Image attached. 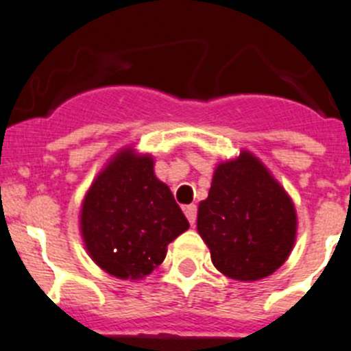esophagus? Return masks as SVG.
<instances>
[{
    "mask_svg": "<svg viewBox=\"0 0 351 351\" xmlns=\"http://www.w3.org/2000/svg\"><path fill=\"white\" fill-rule=\"evenodd\" d=\"M183 210H185V216H186V219H189V223L192 224H195V221H197V206H185L183 207Z\"/></svg>",
    "mask_w": 351,
    "mask_h": 351,
    "instance_id": "obj_1",
    "label": "esophagus"
}]
</instances>
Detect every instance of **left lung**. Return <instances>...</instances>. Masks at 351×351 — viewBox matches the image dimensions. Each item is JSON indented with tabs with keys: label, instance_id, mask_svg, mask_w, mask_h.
Instances as JSON below:
<instances>
[{
	"label": "left lung",
	"instance_id": "obj_1",
	"mask_svg": "<svg viewBox=\"0 0 351 351\" xmlns=\"http://www.w3.org/2000/svg\"><path fill=\"white\" fill-rule=\"evenodd\" d=\"M197 230L217 271L233 280L257 281L290 255L297 214L262 162L241 152L216 168L209 195L199 204Z\"/></svg>",
	"mask_w": 351,
	"mask_h": 351
}]
</instances>
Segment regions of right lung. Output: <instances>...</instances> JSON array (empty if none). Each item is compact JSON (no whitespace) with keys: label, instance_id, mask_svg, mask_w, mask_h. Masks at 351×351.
Listing matches in <instances>:
<instances>
[{"label":"right lung","instance_id":"obj_1","mask_svg":"<svg viewBox=\"0 0 351 351\" xmlns=\"http://www.w3.org/2000/svg\"><path fill=\"white\" fill-rule=\"evenodd\" d=\"M152 166L149 156L137 158L125 149L97 176L82 206L90 257L121 280L151 274L165 261L169 241L190 226Z\"/></svg>","mask_w":351,"mask_h":351}]
</instances>
